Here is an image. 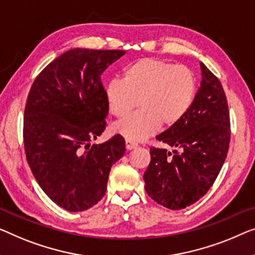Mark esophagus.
I'll return each mask as SVG.
<instances>
[{
	"mask_svg": "<svg viewBox=\"0 0 255 255\" xmlns=\"http://www.w3.org/2000/svg\"><path fill=\"white\" fill-rule=\"evenodd\" d=\"M135 147H137V143L132 142V140L126 139V149L127 150H132V149H135Z\"/></svg>",
	"mask_w": 255,
	"mask_h": 255,
	"instance_id": "esophagus-1",
	"label": "esophagus"
}]
</instances>
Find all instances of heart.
I'll use <instances>...</instances> for the list:
<instances>
[{"label":"heart","mask_w":255,"mask_h":255,"mask_svg":"<svg viewBox=\"0 0 255 255\" xmlns=\"http://www.w3.org/2000/svg\"><path fill=\"white\" fill-rule=\"evenodd\" d=\"M197 80L187 66L155 58H143L125 67L123 80L105 86L110 112L124 119L113 130L129 140H143L158 128H172L187 115L195 101Z\"/></svg>","instance_id":"b5f03b06"}]
</instances>
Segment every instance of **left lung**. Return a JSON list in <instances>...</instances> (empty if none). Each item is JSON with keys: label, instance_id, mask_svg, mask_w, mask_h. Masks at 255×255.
Returning a JSON list of instances; mask_svg holds the SVG:
<instances>
[{"label": "left lung", "instance_id": "8db88e82", "mask_svg": "<svg viewBox=\"0 0 255 255\" xmlns=\"http://www.w3.org/2000/svg\"><path fill=\"white\" fill-rule=\"evenodd\" d=\"M200 88L185 117L157 137L175 147H150L151 161L144 173L145 191L159 205L182 210L196 203L214 183L227 158L230 116L220 80L200 63Z\"/></svg>", "mask_w": 255, "mask_h": 255}]
</instances>
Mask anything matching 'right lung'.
Returning <instances> with one entry per match:
<instances>
[{
    "label": "right lung",
    "instance_id": "1",
    "mask_svg": "<svg viewBox=\"0 0 255 255\" xmlns=\"http://www.w3.org/2000/svg\"><path fill=\"white\" fill-rule=\"evenodd\" d=\"M125 54L71 49L30 87L22 129L26 159L45 195L66 211H86L103 198L111 167L125 154L120 135L91 144L109 113L102 73Z\"/></svg>",
    "mask_w": 255,
    "mask_h": 255
}]
</instances>
